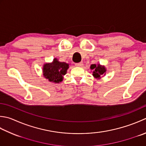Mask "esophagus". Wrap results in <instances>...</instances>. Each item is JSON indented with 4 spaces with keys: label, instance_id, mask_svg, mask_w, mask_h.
I'll return each mask as SVG.
<instances>
[{
    "label": "esophagus",
    "instance_id": "34e87169",
    "mask_svg": "<svg viewBox=\"0 0 146 146\" xmlns=\"http://www.w3.org/2000/svg\"><path fill=\"white\" fill-rule=\"evenodd\" d=\"M84 65V64H83V62H79V63H76L75 64V66H78V67H82V66Z\"/></svg>",
    "mask_w": 146,
    "mask_h": 146
}]
</instances>
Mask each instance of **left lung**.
Segmentation results:
<instances>
[{"label": "left lung", "mask_w": 146, "mask_h": 146, "mask_svg": "<svg viewBox=\"0 0 146 146\" xmlns=\"http://www.w3.org/2000/svg\"><path fill=\"white\" fill-rule=\"evenodd\" d=\"M90 70L93 71L92 75L96 79H100L102 75L105 76L107 71L104 66L101 65L99 63L91 64Z\"/></svg>", "instance_id": "left-lung-1"}]
</instances>
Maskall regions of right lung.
Wrapping results in <instances>:
<instances>
[{"instance_id":"add662e5","label":"right lung","mask_w":146,"mask_h":146,"mask_svg":"<svg viewBox=\"0 0 146 146\" xmlns=\"http://www.w3.org/2000/svg\"><path fill=\"white\" fill-rule=\"evenodd\" d=\"M69 65L66 62H60L55 58L52 62H46L43 65V75L49 82L59 84L63 80L64 75L66 74Z\"/></svg>"}]
</instances>
